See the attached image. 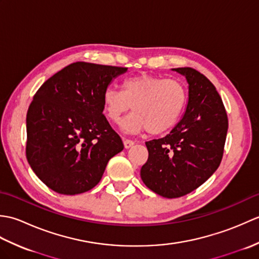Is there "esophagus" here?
I'll use <instances>...</instances> for the list:
<instances>
[{
	"mask_svg": "<svg viewBox=\"0 0 259 259\" xmlns=\"http://www.w3.org/2000/svg\"><path fill=\"white\" fill-rule=\"evenodd\" d=\"M123 145H124V148L129 149V148H131L135 145V142L133 140H129V139H123Z\"/></svg>",
	"mask_w": 259,
	"mask_h": 259,
	"instance_id": "esophagus-1",
	"label": "esophagus"
}]
</instances>
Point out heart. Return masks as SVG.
Returning <instances> with one entry per match:
<instances>
[{
    "label": "heart",
    "mask_w": 259,
    "mask_h": 259,
    "mask_svg": "<svg viewBox=\"0 0 259 259\" xmlns=\"http://www.w3.org/2000/svg\"><path fill=\"white\" fill-rule=\"evenodd\" d=\"M188 93L183 82L152 74H139L124 80L122 91L108 88L103 93L107 118L117 123L131 109L121 128L128 134L148 131L160 135L178 122L187 104Z\"/></svg>",
    "instance_id": "obj_1"
}]
</instances>
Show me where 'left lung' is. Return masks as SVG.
Segmentation results:
<instances>
[{
    "label": "left lung",
    "mask_w": 259,
    "mask_h": 259,
    "mask_svg": "<svg viewBox=\"0 0 259 259\" xmlns=\"http://www.w3.org/2000/svg\"><path fill=\"white\" fill-rule=\"evenodd\" d=\"M172 70L189 84L186 111L169 135L146 142L149 156L140 170L148 188L166 198L189 194L216 171L228 130L226 110L211 82L192 68Z\"/></svg>",
    "instance_id": "1"
}]
</instances>
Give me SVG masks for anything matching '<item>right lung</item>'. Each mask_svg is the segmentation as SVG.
I'll return each instance as SVG.
<instances>
[{
  "label": "right lung",
  "instance_id": "add662e5",
  "mask_svg": "<svg viewBox=\"0 0 259 259\" xmlns=\"http://www.w3.org/2000/svg\"><path fill=\"white\" fill-rule=\"evenodd\" d=\"M128 68L71 63L43 83L26 113V159L43 184L78 195L101 180L123 150L103 112V93Z\"/></svg>",
  "mask_w": 259,
  "mask_h": 259
}]
</instances>
